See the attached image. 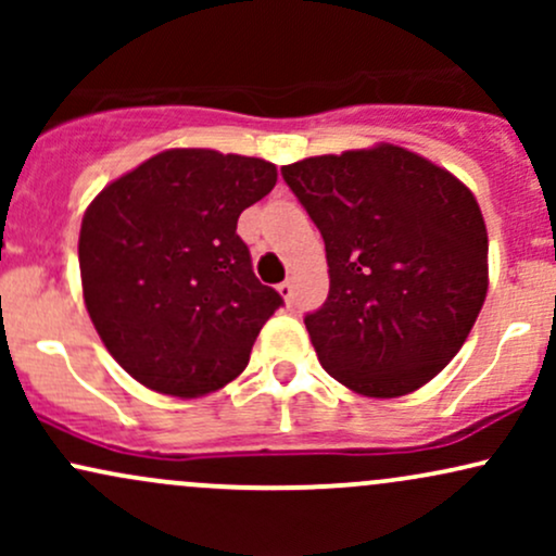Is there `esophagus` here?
<instances>
[{
    "mask_svg": "<svg viewBox=\"0 0 556 556\" xmlns=\"http://www.w3.org/2000/svg\"><path fill=\"white\" fill-rule=\"evenodd\" d=\"M277 290H279V295L285 298V303H292V298H295V287H292L290 279H285L282 285H277Z\"/></svg>",
    "mask_w": 556,
    "mask_h": 556,
    "instance_id": "34e87169",
    "label": "esophagus"
}]
</instances>
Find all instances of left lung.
Masks as SVG:
<instances>
[{"instance_id":"obj_1","label":"left lung","mask_w":556,"mask_h":556,"mask_svg":"<svg viewBox=\"0 0 556 556\" xmlns=\"http://www.w3.org/2000/svg\"><path fill=\"white\" fill-rule=\"evenodd\" d=\"M327 245L305 316L318 361L363 397H402L457 355L489 290V235L455 175L392 143L282 167Z\"/></svg>"}]
</instances>
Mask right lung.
<instances>
[{
  "instance_id": "add662e5",
  "label": "right lung",
  "mask_w": 556,
  "mask_h": 556,
  "mask_svg": "<svg viewBox=\"0 0 556 556\" xmlns=\"http://www.w3.org/2000/svg\"><path fill=\"white\" fill-rule=\"evenodd\" d=\"M274 185L264 159L169 149L86 208L83 300L112 358L143 387L201 397L245 371L282 298L253 274L238 219Z\"/></svg>"
}]
</instances>
